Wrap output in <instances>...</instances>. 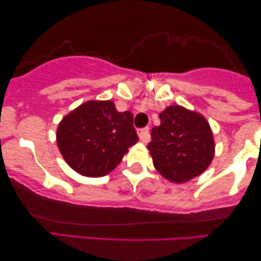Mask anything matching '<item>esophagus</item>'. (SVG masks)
<instances>
[{"instance_id":"obj_1","label":"esophagus","mask_w":261,"mask_h":261,"mask_svg":"<svg viewBox=\"0 0 261 261\" xmlns=\"http://www.w3.org/2000/svg\"><path fill=\"white\" fill-rule=\"evenodd\" d=\"M138 135H139V139H140L142 142L148 141V139H149V128L148 127H145V128H141V129H138Z\"/></svg>"}]
</instances>
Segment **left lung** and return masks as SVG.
<instances>
[{
  "mask_svg": "<svg viewBox=\"0 0 261 261\" xmlns=\"http://www.w3.org/2000/svg\"><path fill=\"white\" fill-rule=\"evenodd\" d=\"M160 126L151 132L147 145L156 171L173 183L197 177L214 158L213 133L202 115L180 106L159 114Z\"/></svg>",
  "mask_w": 261,
  "mask_h": 261,
  "instance_id": "8db88e82",
  "label": "left lung"
}]
</instances>
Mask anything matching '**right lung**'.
I'll list each match as a JSON object with an SVG mask.
<instances>
[{"label":"right lung","instance_id":"1","mask_svg":"<svg viewBox=\"0 0 261 261\" xmlns=\"http://www.w3.org/2000/svg\"><path fill=\"white\" fill-rule=\"evenodd\" d=\"M138 140L133 114L119 113L112 101L83 103L57 129V144L65 162L87 177L108 174Z\"/></svg>","mask_w":261,"mask_h":261}]
</instances>
